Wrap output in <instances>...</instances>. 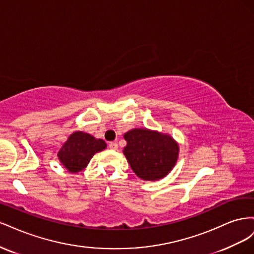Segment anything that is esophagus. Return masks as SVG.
<instances>
[{
	"mask_svg": "<svg viewBox=\"0 0 254 254\" xmlns=\"http://www.w3.org/2000/svg\"><path fill=\"white\" fill-rule=\"evenodd\" d=\"M109 147H110V149L117 150L119 146H118V143H117V142H110V143H109Z\"/></svg>",
	"mask_w": 254,
	"mask_h": 254,
	"instance_id": "obj_1",
	"label": "esophagus"
}]
</instances>
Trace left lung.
Instances as JSON below:
<instances>
[{"instance_id":"1","label":"left lung","mask_w":254,"mask_h":254,"mask_svg":"<svg viewBox=\"0 0 254 254\" xmlns=\"http://www.w3.org/2000/svg\"><path fill=\"white\" fill-rule=\"evenodd\" d=\"M124 137L127 142L124 155L134 174L143 180L163 178L177 162L179 147L170 135L133 129Z\"/></svg>"}]
</instances>
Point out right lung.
<instances>
[{"mask_svg": "<svg viewBox=\"0 0 254 254\" xmlns=\"http://www.w3.org/2000/svg\"><path fill=\"white\" fill-rule=\"evenodd\" d=\"M102 139H95L89 133L76 131L68 136L67 141L58 152L60 162L70 173L82 171L96 152L106 148Z\"/></svg>", "mask_w": 254, "mask_h": 254, "instance_id": "right-lung-1", "label": "right lung"}]
</instances>
